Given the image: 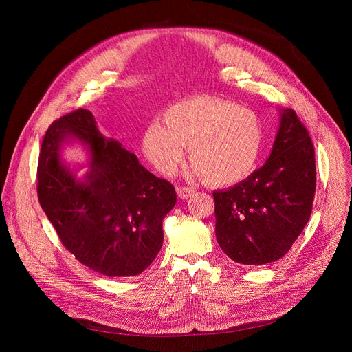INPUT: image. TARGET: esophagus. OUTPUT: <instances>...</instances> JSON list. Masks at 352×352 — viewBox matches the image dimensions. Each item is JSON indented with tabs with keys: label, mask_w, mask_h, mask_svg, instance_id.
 <instances>
[{
	"label": "esophagus",
	"mask_w": 352,
	"mask_h": 352,
	"mask_svg": "<svg viewBox=\"0 0 352 352\" xmlns=\"http://www.w3.org/2000/svg\"><path fill=\"white\" fill-rule=\"evenodd\" d=\"M177 194L181 199H187L194 194V190L188 188V187H179V188H177Z\"/></svg>",
	"instance_id": "1"
}]
</instances>
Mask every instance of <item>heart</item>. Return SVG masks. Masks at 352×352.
<instances>
[{"instance_id": "1", "label": "heart", "mask_w": 352, "mask_h": 352, "mask_svg": "<svg viewBox=\"0 0 352 352\" xmlns=\"http://www.w3.org/2000/svg\"><path fill=\"white\" fill-rule=\"evenodd\" d=\"M187 146L192 173L215 187L247 179L260 162L264 128L251 109L212 97L179 101L151 124L141 140L144 157L162 175H173Z\"/></svg>"}]
</instances>
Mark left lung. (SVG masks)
<instances>
[{
  "instance_id": "obj_1",
  "label": "left lung",
  "mask_w": 352,
  "mask_h": 352,
  "mask_svg": "<svg viewBox=\"0 0 352 352\" xmlns=\"http://www.w3.org/2000/svg\"><path fill=\"white\" fill-rule=\"evenodd\" d=\"M280 126L260 170L214 191L215 235L232 261L264 265L283 258L308 223L316 192V153L295 111L278 108Z\"/></svg>"
}]
</instances>
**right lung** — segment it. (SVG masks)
Segmentation results:
<instances>
[{
  "label": "right lung",
  "mask_w": 352,
  "mask_h": 352,
  "mask_svg": "<svg viewBox=\"0 0 352 352\" xmlns=\"http://www.w3.org/2000/svg\"><path fill=\"white\" fill-rule=\"evenodd\" d=\"M76 143L87 160L72 166L63 150ZM36 190L64 247L105 276H134L151 265L162 247L164 217L177 202L171 184L146 171L121 142L102 135L94 116L82 108L47 129Z\"/></svg>",
  "instance_id": "obj_1"
}]
</instances>
